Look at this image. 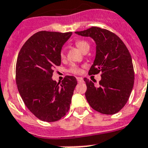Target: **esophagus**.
Segmentation results:
<instances>
[{"instance_id":"34e87169","label":"esophagus","mask_w":148,"mask_h":148,"mask_svg":"<svg viewBox=\"0 0 148 148\" xmlns=\"http://www.w3.org/2000/svg\"><path fill=\"white\" fill-rule=\"evenodd\" d=\"M77 81L79 82H79H82L83 80V79L82 77H77Z\"/></svg>"}]
</instances>
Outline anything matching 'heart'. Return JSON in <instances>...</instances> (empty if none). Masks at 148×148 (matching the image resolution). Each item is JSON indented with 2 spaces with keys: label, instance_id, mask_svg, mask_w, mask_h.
Returning a JSON list of instances; mask_svg holds the SVG:
<instances>
[{
  "label": "heart",
  "instance_id": "obj_1",
  "mask_svg": "<svg viewBox=\"0 0 148 148\" xmlns=\"http://www.w3.org/2000/svg\"><path fill=\"white\" fill-rule=\"evenodd\" d=\"M74 44L83 53L87 52L88 51V49H89V44L86 40L78 39V40L75 41ZM60 56L62 60H64L65 58V53L64 49H62L60 51ZM69 71L71 73H72V74H80L82 73V71H83V69H82V66H79L77 65H72L70 67V69H69Z\"/></svg>",
  "mask_w": 148,
  "mask_h": 148
}]
</instances>
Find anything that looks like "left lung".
I'll return each mask as SVG.
<instances>
[{"instance_id": "left-lung-1", "label": "left lung", "mask_w": 148, "mask_h": 148, "mask_svg": "<svg viewBox=\"0 0 148 148\" xmlns=\"http://www.w3.org/2000/svg\"><path fill=\"white\" fill-rule=\"evenodd\" d=\"M75 33L92 37L97 45L95 60L88 74L101 73V79L96 86L87 78L83 79L87 101L97 112L115 114L125 106L134 84L133 61L127 47L116 34L106 29L92 27Z\"/></svg>"}]
</instances>
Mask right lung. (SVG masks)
Returning a JSON list of instances; mask_svg holds the SVG:
<instances>
[{"instance_id":"1","label":"right lung","mask_w":148,"mask_h":148,"mask_svg":"<svg viewBox=\"0 0 148 148\" xmlns=\"http://www.w3.org/2000/svg\"><path fill=\"white\" fill-rule=\"evenodd\" d=\"M71 34L38 32L19 51L15 68L18 90L28 110L43 121L60 120L70 109L77 79L67 75L57 83L52 76L61 64L62 47Z\"/></svg>"}]
</instances>
